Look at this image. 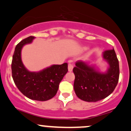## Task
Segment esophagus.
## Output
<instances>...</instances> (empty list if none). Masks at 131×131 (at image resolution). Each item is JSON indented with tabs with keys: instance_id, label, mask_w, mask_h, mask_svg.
<instances>
[{
	"instance_id": "obj_1",
	"label": "esophagus",
	"mask_w": 131,
	"mask_h": 131,
	"mask_svg": "<svg viewBox=\"0 0 131 131\" xmlns=\"http://www.w3.org/2000/svg\"><path fill=\"white\" fill-rule=\"evenodd\" d=\"M73 67H74V66L72 64H68V71H69V72H71V71H72V69H73Z\"/></svg>"
}]
</instances>
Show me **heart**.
<instances>
[{
  "label": "heart",
  "mask_w": 131,
  "mask_h": 131,
  "mask_svg": "<svg viewBox=\"0 0 131 131\" xmlns=\"http://www.w3.org/2000/svg\"><path fill=\"white\" fill-rule=\"evenodd\" d=\"M84 50H86V48H84Z\"/></svg>",
  "instance_id": "obj_1"
}]
</instances>
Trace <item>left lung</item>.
<instances>
[{
  "mask_svg": "<svg viewBox=\"0 0 131 131\" xmlns=\"http://www.w3.org/2000/svg\"><path fill=\"white\" fill-rule=\"evenodd\" d=\"M103 58L109 65L105 73L81 60L75 63L73 69L74 89L75 95L82 100L98 102L105 98L115 90L119 78V64L114 48L105 51Z\"/></svg>",
  "mask_w": 131,
  "mask_h": 131,
  "instance_id": "1",
  "label": "left lung"
}]
</instances>
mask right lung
<instances>
[{
  "instance_id": "obj_1",
  "label": "right lung",
  "mask_w": 131,
  "mask_h": 131,
  "mask_svg": "<svg viewBox=\"0 0 131 131\" xmlns=\"http://www.w3.org/2000/svg\"><path fill=\"white\" fill-rule=\"evenodd\" d=\"M35 38L30 36L20 41L13 56L12 76L18 90L28 98L47 101L56 95L60 81L68 71L67 64L52 65L39 72H30L21 60V50Z\"/></svg>"
}]
</instances>
